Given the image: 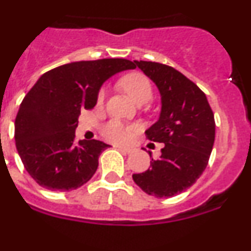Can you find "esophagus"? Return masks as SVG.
Wrapping results in <instances>:
<instances>
[{
	"label": "esophagus",
	"mask_w": 251,
	"mask_h": 251,
	"mask_svg": "<svg viewBox=\"0 0 251 251\" xmlns=\"http://www.w3.org/2000/svg\"><path fill=\"white\" fill-rule=\"evenodd\" d=\"M118 148L119 151H121V152H124V153H131V148H128V147H123V146H118Z\"/></svg>",
	"instance_id": "esophagus-1"
}]
</instances>
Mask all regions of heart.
I'll return each instance as SVG.
<instances>
[{
	"mask_svg": "<svg viewBox=\"0 0 251 251\" xmlns=\"http://www.w3.org/2000/svg\"><path fill=\"white\" fill-rule=\"evenodd\" d=\"M120 86L133 101L138 105L148 103L153 97V89L151 82L145 75L130 74L120 81ZM105 98V89H101L98 94V101L101 103ZM135 132V128L125 125L119 120H111L103 127L104 137L115 143L127 142Z\"/></svg>",
	"mask_w": 251,
	"mask_h": 251,
	"instance_id": "1",
	"label": "heart"
}]
</instances>
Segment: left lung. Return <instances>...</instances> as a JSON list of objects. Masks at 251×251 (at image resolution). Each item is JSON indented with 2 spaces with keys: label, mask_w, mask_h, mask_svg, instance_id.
Wrapping results in <instances>:
<instances>
[{
  "label": "left lung",
  "mask_w": 251,
  "mask_h": 251,
  "mask_svg": "<svg viewBox=\"0 0 251 251\" xmlns=\"http://www.w3.org/2000/svg\"><path fill=\"white\" fill-rule=\"evenodd\" d=\"M133 62L159 91V119L145 133L164 147L159 159L152 158L150 169L132 179L148 195L172 198L195 184L207 167L215 116L205 93L179 71L151 61Z\"/></svg>",
  "instance_id": "8db88e82"
}]
</instances>
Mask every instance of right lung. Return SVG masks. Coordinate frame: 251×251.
<instances>
[{"instance_id":"obj_1","label":"right lung","mask_w":251,"mask_h":251,"mask_svg":"<svg viewBox=\"0 0 251 251\" xmlns=\"http://www.w3.org/2000/svg\"><path fill=\"white\" fill-rule=\"evenodd\" d=\"M135 69L125 58L77 61L36 81L19 106L14 138L24 168L40 186L70 191L91 180L99 155L110 146L98 140L76 142L78 116L96 106L104 82Z\"/></svg>"}]
</instances>
